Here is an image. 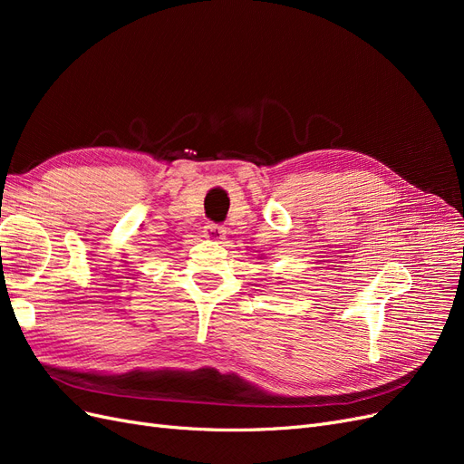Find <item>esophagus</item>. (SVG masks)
Listing matches in <instances>:
<instances>
[{"instance_id":"esophagus-1","label":"esophagus","mask_w":464,"mask_h":464,"mask_svg":"<svg viewBox=\"0 0 464 464\" xmlns=\"http://www.w3.org/2000/svg\"><path fill=\"white\" fill-rule=\"evenodd\" d=\"M203 232H205V237H208V240H213V242L224 240V234H227L224 227H220V224H215V222H208Z\"/></svg>"}]
</instances>
